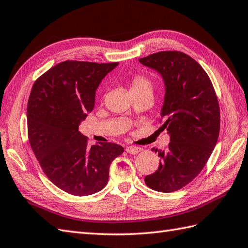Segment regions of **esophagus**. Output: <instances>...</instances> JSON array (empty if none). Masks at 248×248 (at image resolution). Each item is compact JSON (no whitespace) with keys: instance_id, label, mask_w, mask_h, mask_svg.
<instances>
[{"instance_id":"1","label":"esophagus","mask_w":248,"mask_h":248,"mask_svg":"<svg viewBox=\"0 0 248 248\" xmlns=\"http://www.w3.org/2000/svg\"><path fill=\"white\" fill-rule=\"evenodd\" d=\"M142 151L141 147H136V146H127L126 147V152L128 154H131V155H136Z\"/></svg>"}]
</instances>
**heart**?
Returning a JSON list of instances; mask_svg holds the SVG:
<instances>
[{"label": "heart", "mask_w": 248, "mask_h": 248, "mask_svg": "<svg viewBox=\"0 0 248 248\" xmlns=\"http://www.w3.org/2000/svg\"><path fill=\"white\" fill-rule=\"evenodd\" d=\"M131 93H140L145 91L153 92V84L151 79L143 74H136L130 78Z\"/></svg>", "instance_id": "b5f03b06"}]
</instances>
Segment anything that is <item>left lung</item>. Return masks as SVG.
I'll list each match as a JSON object with an SVG mask.
<instances>
[{"mask_svg":"<svg viewBox=\"0 0 248 248\" xmlns=\"http://www.w3.org/2000/svg\"><path fill=\"white\" fill-rule=\"evenodd\" d=\"M139 62L163 78L160 128L168 131L170 141L166 150H158L159 168L144 181L148 188L170 193L201 173L217 144L221 123L217 96L206 71L183 52L162 51Z\"/></svg>","mask_w":248,"mask_h":248,"instance_id":"obj_1","label":"left lung"}]
</instances>
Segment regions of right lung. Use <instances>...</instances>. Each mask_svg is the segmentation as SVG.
I'll list each match as a JSON object with an SVG mask.
<instances>
[{"instance_id": "1", "label": "right lung", "mask_w": 248, "mask_h": 248, "mask_svg": "<svg viewBox=\"0 0 248 248\" xmlns=\"http://www.w3.org/2000/svg\"><path fill=\"white\" fill-rule=\"evenodd\" d=\"M119 62L65 60L38 78L27 103V135L43 173L75 196L101 191L109 167L124 148L110 142L88 145L78 130L94 107L95 90Z\"/></svg>"}]
</instances>
